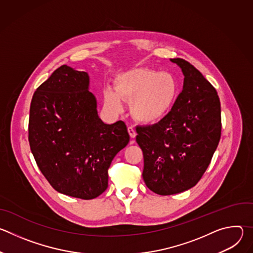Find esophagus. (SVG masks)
<instances>
[{
	"instance_id": "esophagus-1",
	"label": "esophagus",
	"mask_w": 253,
	"mask_h": 253,
	"mask_svg": "<svg viewBox=\"0 0 253 253\" xmlns=\"http://www.w3.org/2000/svg\"><path fill=\"white\" fill-rule=\"evenodd\" d=\"M128 133H129V135H130L131 138H135L136 135H137L135 129H134L132 126H129V127H128Z\"/></svg>"
}]
</instances>
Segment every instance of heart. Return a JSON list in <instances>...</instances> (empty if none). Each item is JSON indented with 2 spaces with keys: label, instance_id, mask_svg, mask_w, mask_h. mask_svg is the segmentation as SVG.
<instances>
[{
  "label": "heart",
  "instance_id": "b5f03b06",
  "mask_svg": "<svg viewBox=\"0 0 253 253\" xmlns=\"http://www.w3.org/2000/svg\"><path fill=\"white\" fill-rule=\"evenodd\" d=\"M179 94V82L172 74L138 68L119 75L115 91L106 90L104 99L116 113L123 110L122 100L131 102L130 111L135 120L143 124H156L170 113Z\"/></svg>",
  "mask_w": 253,
  "mask_h": 253
}]
</instances>
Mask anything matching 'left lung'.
Masks as SVG:
<instances>
[{"label": "left lung", "instance_id": "1", "mask_svg": "<svg viewBox=\"0 0 253 253\" xmlns=\"http://www.w3.org/2000/svg\"><path fill=\"white\" fill-rule=\"evenodd\" d=\"M171 62L183 72L182 92L164 119L136 128L144 157V182L159 195L195 186L221 136L220 100L215 88L189 62L180 58Z\"/></svg>", "mask_w": 253, "mask_h": 253}]
</instances>
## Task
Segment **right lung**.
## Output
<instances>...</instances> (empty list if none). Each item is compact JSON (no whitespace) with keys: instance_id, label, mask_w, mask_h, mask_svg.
<instances>
[{"instance_id":"1","label":"right lung","mask_w":253,"mask_h":253,"mask_svg":"<svg viewBox=\"0 0 253 253\" xmlns=\"http://www.w3.org/2000/svg\"><path fill=\"white\" fill-rule=\"evenodd\" d=\"M89 76L67 65L56 69L33 95L29 143L42 174L58 192L93 199L108 187V169L129 142L123 121L98 116Z\"/></svg>"}]
</instances>
